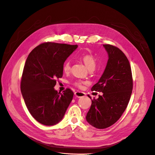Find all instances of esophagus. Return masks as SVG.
Instances as JSON below:
<instances>
[{
  "mask_svg": "<svg viewBox=\"0 0 155 155\" xmlns=\"http://www.w3.org/2000/svg\"><path fill=\"white\" fill-rule=\"evenodd\" d=\"M85 94L84 92H82V91H77L76 92H75V97H78V98H80V97H84L85 96Z\"/></svg>",
  "mask_w": 155,
  "mask_h": 155,
  "instance_id": "obj_1",
  "label": "esophagus"
}]
</instances>
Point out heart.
Wrapping results in <instances>:
<instances>
[{
    "label": "heart",
    "instance_id": "obj_1",
    "mask_svg": "<svg viewBox=\"0 0 155 155\" xmlns=\"http://www.w3.org/2000/svg\"><path fill=\"white\" fill-rule=\"evenodd\" d=\"M80 58L82 61H83L84 64L89 70L95 68L96 66V60L91 54H85L84 55H82L80 57ZM70 70H71V62L70 60H68L64 64L63 70L65 73H68V72L70 71ZM82 84H83V82L81 81H76L74 83V84L76 87L79 88H81L82 87Z\"/></svg>",
    "mask_w": 155,
    "mask_h": 155
}]
</instances>
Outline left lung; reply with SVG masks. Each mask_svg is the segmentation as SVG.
<instances>
[{
  "label": "left lung",
  "instance_id": "8db88e82",
  "mask_svg": "<svg viewBox=\"0 0 155 155\" xmlns=\"http://www.w3.org/2000/svg\"><path fill=\"white\" fill-rule=\"evenodd\" d=\"M108 60L104 74L91 91L102 92L91 100L86 120L98 129L108 128L116 123L127 107L133 90V78L129 61L118 48L104 45ZM88 97L91 99V97Z\"/></svg>",
  "mask_w": 155,
  "mask_h": 155
}]
</instances>
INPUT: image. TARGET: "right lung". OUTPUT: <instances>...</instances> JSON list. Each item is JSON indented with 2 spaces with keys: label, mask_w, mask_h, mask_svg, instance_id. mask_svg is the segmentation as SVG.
Returning <instances> with one entry per match:
<instances>
[{
  "label": "right lung",
  "mask_w": 155,
  "mask_h": 155,
  "mask_svg": "<svg viewBox=\"0 0 155 155\" xmlns=\"http://www.w3.org/2000/svg\"><path fill=\"white\" fill-rule=\"evenodd\" d=\"M77 47V45L46 42L35 47L26 60L20 89L30 113L41 124H57L73 99L74 92L70 89L60 94L54 87L56 79L63 76L65 61Z\"/></svg>",
  "instance_id": "obj_1"
}]
</instances>
